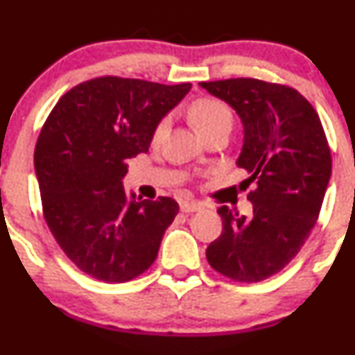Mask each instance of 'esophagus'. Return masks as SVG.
Instances as JSON below:
<instances>
[{"instance_id":"1","label":"esophagus","mask_w":355,"mask_h":355,"mask_svg":"<svg viewBox=\"0 0 355 355\" xmlns=\"http://www.w3.org/2000/svg\"><path fill=\"white\" fill-rule=\"evenodd\" d=\"M200 204L198 202H191V200H185V202L180 204V209L184 211V213H196V211L200 209Z\"/></svg>"}]
</instances>
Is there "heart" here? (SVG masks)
I'll list each match as a JSON object with an SVG mask.
<instances>
[{
    "label": "heart",
    "mask_w": 355,
    "mask_h": 355,
    "mask_svg": "<svg viewBox=\"0 0 355 355\" xmlns=\"http://www.w3.org/2000/svg\"><path fill=\"white\" fill-rule=\"evenodd\" d=\"M191 121L194 125L196 130L200 135L209 134V132L218 130V128H228L230 130L232 123H234V113H232L230 106L227 103L220 101L214 98H199L192 103L191 110ZM168 127V118L161 120L157 123L155 130V141L164 134Z\"/></svg>",
    "instance_id": "obj_1"
}]
</instances>
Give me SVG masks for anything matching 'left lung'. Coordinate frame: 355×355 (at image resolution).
I'll list each match as a JSON object with an SVG mask.
<instances>
[{"label":"left lung","mask_w":355,"mask_h":355,"mask_svg":"<svg viewBox=\"0 0 355 355\" xmlns=\"http://www.w3.org/2000/svg\"><path fill=\"white\" fill-rule=\"evenodd\" d=\"M241 116L237 166L250 175L252 216L218 207L223 232L206 249L213 270L235 282L266 280L309 237L331 177V155L316 110L288 85L257 78L200 82Z\"/></svg>","instance_id":"8db88e82"}]
</instances>
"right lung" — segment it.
I'll return each mask as SVG.
<instances>
[{"instance_id":"obj_1","label":"right lung","mask_w":355,"mask_h":355,"mask_svg":"<svg viewBox=\"0 0 355 355\" xmlns=\"http://www.w3.org/2000/svg\"><path fill=\"white\" fill-rule=\"evenodd\" d=\"M192 84L99 77L63 94L34 153L44 220L68 259L106 284H121L155 263L177 200L125 192L127 159L149 151L163 116Z\"/></svg>"}]
</instances>
